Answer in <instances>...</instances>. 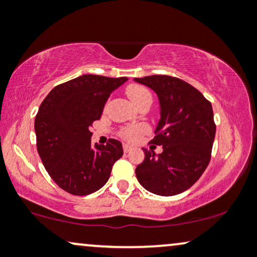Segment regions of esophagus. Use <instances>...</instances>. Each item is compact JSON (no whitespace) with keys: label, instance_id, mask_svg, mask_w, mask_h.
<instances>
[{"label":"esophagus","instance_id":"34e87169","mask_svg":"<svg viewBox=\"0 0 257 257\" xmlns=\"http://www.w3.org/2000/svg\"><path fill=\"white\" fill-rule=\"evenodd\" d=\"M133 150L132 146H129L128 144H123V151H124V153H129Z\"/></svg>","mask_w":257,"mask_h":257}]
</instances>
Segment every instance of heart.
<instances>
[{
  "instance_id": "1",
  "label": "heart",
  "mask_w": 257,
  "mask_h": 257,
  "mask_svg": "<svg viewBox=\"0 0 257 257\" xmlns=\"http://www.w3.org/2000/svg\"><path fill=\"white\" fill-rule=\"evenodd\" d=\"M126 95L132 100L135 106L143 104L145 101H152V95L147 88L140 84H131L126 88ZM149 133V126L145 124H135L124 126L119 131V137L129 143H138L144 135Z\"/></svg>"
}]
</instances>
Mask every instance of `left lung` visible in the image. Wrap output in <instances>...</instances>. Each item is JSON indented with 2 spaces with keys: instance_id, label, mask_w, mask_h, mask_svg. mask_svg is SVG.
I'll list each match as a JSON object with an SVG mask.
<instances>
[{
  "instance_id": "obj_1",
  "label": "left lung",
  "mask_w": 257,
  "mask_h": 257,
  "mask_svg": "<svg viewBox=\"0 0 257 257\" xmlns=\"http://www.w3.org/2000/svg\"><path fill=\"white\" fill-rule=\"evenodd\" d=\"M156 91L161 119L150 143L163 152L144 150L145 159L135 169L144 188L158 196H175L188 190L208 167L216 125L213 107L198 89L166 75L134 78Z\"/></svg>"
}]
</instances>
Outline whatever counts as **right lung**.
Masks as SVG:
<instances>
[{"label": "right lung", "instance_id": "right-lung-1", "mask_svg": "<svg viewBox=\"0 0 257 257\" xmlns=\"http://www.w3.org/2000/svg\"><path fill=\"white\" fill-rule=\"evenodd\" d=\"M126 77L83 75L54 87L35 118L36 145L42 163L59 187L75 196H87L107 182L122 144L110 139L91 147L90 126Z\"/></svg>", "mask_w": 257, "mask_h": 257}]
</instances>
